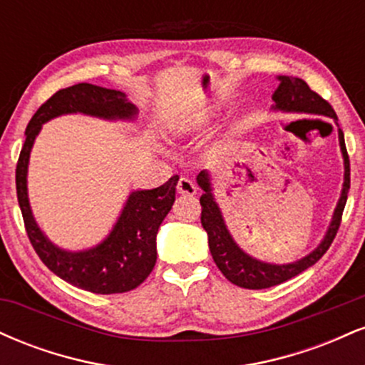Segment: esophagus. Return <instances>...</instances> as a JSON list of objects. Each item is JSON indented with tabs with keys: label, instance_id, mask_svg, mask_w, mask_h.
I'll return each instance as SVG.
<instances>
[{
	"label": "esophagus",
	"instance_id": "1",
	"mask_svg": "<svg viewBox=\"0 0 365 365\" xmlns=\"http://www.w3.org/2000/svg\"><path fill=\"white\" fill-rule=\"evenodd\" d=\"M177 192H178V194H182V195H194L197 192V187H195V183L192 182V180L182 177L177 183Z\"/></svg>",
	"mask_w": 365,
	"mask_h": 365
}]
</instances>
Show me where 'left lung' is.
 <instances>
[{
    "label": "left lung",
    "instance_id": "8db88e82",
    "mask_svg": "<svg viewBox=\"0 0 365 365\" xmlns=\"http://www.w3.org/2000/svg\"><path fill=\"white\" fill-rule=\"evenodd\" d=\"M278 81L279 86L273 94L274 104L271 110L328 116V118L338 125V116L333 108H331V104L324 101L319 94L311 91V87L302 78L279 75ZM338 140H340L343 166H345L341 195L338 199L333 217H331V223L328 230H326V235L322 237L321 244L312 252H309L302 259H297L293 262H264L261 259H255L252 255L247 254L245 250H242L237 242L233 240L230 230L226 228L223 212H221L215 199V194H212L211 175H209L207 170H202L197 175V183L204 190V194L200 195V206H202L200 223H202V228L207 233L209 250H211L212 259H215L216 266L220 267V271L225 274L228 282L237 284V287L249 288V290H262V288L274 287V284H279L293 278V276L300 274L307 267L314 266L326 254V250L329 249L334 237H336L338 228H340L343 209H345L346 204V195H349L350 190V161L345 148V137H343L340 127H338Z\"/></svg>",
    "mask_w": 365,
    "mask_h": 365
}]
</instances>
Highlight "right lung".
I'll list each match as a JSON object with an SVG mask.
<instances>
[{
	"instance_id": "right-lung-1",
	"label": "right lung",
	"mask_w": 365,
	"mask_h": 365,
	"mask_svg": "<svg viewBox=\"0 0 365 365\" xmlns=\"http://www.w3.org/2000/svg\"><path fill=\"white\" fill-rule=\"evenodd\" d=\"M75 113L103 120L132 121L139 110L128 101L125 92L83 82L58 91L36 111L25 128V142L15 175L25 230L41 261L66 283L101 295L130 292L148 278L156 264V235L175 202L178 175L153 190L130 192L118 220L101 244L75 252L54 245L36 223L29 202V158L46 121Z\"/></svg>"
}]
</instances>
